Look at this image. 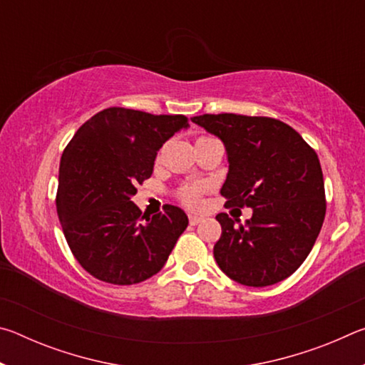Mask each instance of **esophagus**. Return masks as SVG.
I'll return each mask as SVG.
<instances>
[{
    "label": "esophagus",
    "mask_w": 365,
    "mask_h": 365,
    "mask_svg": "<svg viewBox=\"0 0 365 365\" xmlns=\"http://www.w3.org/2000/svg\"><path fill=\"white\" fill-rule=\"evenodd\" d=\"M201 220H202V217H200V215H195V214H190V215H188V222H190V225H196V224H200Z\"/></svg>",
    "instance_id": "esophagus-1"
}]
</instances>
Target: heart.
Here are the masks:
<instances>
[{"label":"heart","instance_id":"heart-1","mask_svg":"<svg viewBox=\"0 0 365 365\" xmlns=\"http://www.w3.org/2000/svg\"><path fill=\"white\" fill-rule=\"evenodd\" d=\"M209 138H211V137H202V135H201V137L196 138L195 143H200V141H206ZM158 159H159V156H158ZM202 193H205V187H202V185H200V183H187V185H182V187L175 191V197L182 202L183 206L195 209V207H200Z\"/></svg>","mask_w":365,"mask_h":365}]
</instances>
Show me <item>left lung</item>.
Listing matches in <instances>:
<instances>
[{
  "label": "left lung",
  "mask_w": 365,
  "mask_h": 365,
  "mask_svg": "<svg viewBox=\"0 0 365 365\" xmlns=\"http://www.w3.org/2000/svg\"><path fill=\"white\" fill-rule=\"evenodd\" d=\"M195 123L224 141L228 175L220 193L225 207H252L246 225L215 215L222 235L215 262L232 280L269 287L304 262L322 228L327 200L317 153L279 119L202 114Z\"/></svg>",
  "instance_id": "left-lung-1"
}]
</instances>
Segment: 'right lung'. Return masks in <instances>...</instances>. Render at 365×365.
<instances>
[{"mask_svg":"<svg viewBox=\"0 0 365 365\" xmlns=\"http://www.w3.org/2000/svg\"><path fill=\"white\" fill-rule=\"evenodd\" d=\"M188 117L108 108L90 117L61 156L56 207L66 242L95 279L133 285L164 267L188 225L180 207L153 217L130 197L151 177L158 150Z\"/></svg>","mask_w":365,"mask_h":365,"instance_id":"1","label":"right lung"}]
</instances>
